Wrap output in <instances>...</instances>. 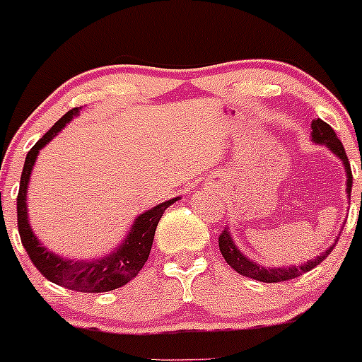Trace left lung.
Instances as JSON below:
<instances>
[{
	"mask_svg": "<svg viewBox=\"0 0 362 362\" xmlns=\"http://www.w3.org/2000/svg\"><path fill=\"white\" fill-rule=\"evenodd\" d=\"M312 140L315 141V144L329 147L331 151H333L334 154H337L338 158L343 160V164H345V171H346V192H349V198H350V191H352V170H350V163H349V159H346L345 148H343L341 141H339V138L337 136V133H334V129L329 126V124L324 122L322 119L313 120L312 122ZM218 249H221V254H222V257L226 259V262H228V264L231 266L236 273H240V275H243V276H249V279L259 280V282L275 284V282H286V280L296 279V276L303 275V273L310 272V269H313L315 266H319L320 262H322L324 259L331 254V250L334 249V245L329 247L326 252H322L319 257L305 262L303 266H291V268H273V269L262 268V266L255 264V262H252L250 259H247L242 252L236 249V245H235V242L231 240V235H229L228 228H226L224 231L218 235Z\"/></svg>",
	"mask_w": 362,
	"mask_h": 362,
	"instance_id": "8db88e82",
	"label": "left lung"
}]
</instances>
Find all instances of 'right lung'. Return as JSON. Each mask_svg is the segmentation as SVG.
<instances>
[{
  "instance_id": "1",
  "label": "right lung",
  "mask_w": 362,
  "mask_h": 362,
  "mask_svg": "<svg viewBox=\"0 0 362 362\" xmlns=\"http://www.w3.org/2000/svg\"><path fill=\"white\" fill-rule=\"evenodd\" d=\"M80 108H71L64 113L42 138L35 144V147L25 156V163L21 175V187L17 194V226H19L21 242H23L25 252L33 264L36 266L40 273L50 282L63 286L66 289L76 291V293H108V291L119 289L126 286L129 280L140 273L144 264L147 262L148 254H151L152 242H154L156 228H158L164 210L170 204H173L178 198L170 199L151 208L148 211L141 214L134 221L129 235L124 240L122 245L113 254L96 261H69L59 255L52 254L42 247V243L36 240L35 233L31 231V226L28 222V208H25V189H28L29 175H31L33 166L38 152L66 126L73 115L78 113Z\"/></svg>"
}]
</instances>
